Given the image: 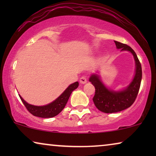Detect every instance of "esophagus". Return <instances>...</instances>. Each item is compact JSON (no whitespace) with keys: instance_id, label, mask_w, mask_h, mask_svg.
Wrapping results in <instances>:
<instances>
[{"instance_id":"esophagus-1","label":"esophagus","mask_w":156,"mask_h":156,"mask_svg":"<svg viewBox=\"0 0 156 156\" xmlns=\"http://www.w3.org/2000/svg\"><path fill=\"white\" fill-rule=\"evenodd\" d=\"M80 84H86V83L87 82V78L85 77V76H82V77H81L80 80Z\"/></svg>"}]
</instances>
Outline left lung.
<instances>
[{
  "label": "left lung",
  "mask_w": 156,
  "mask_h": 156,
  "mask_svg": "<svg viewBox=\"0 0 156 156\" xmlns=\"http://www.w3.org/2000/svg\"><path fill=\"white\" fill-rule=\"evenodd\" d=\"M114 42L117 49H121V51H129L133 55L136 69L131 82L128 86L119 90L106 87L98 71L90 76L89 82L95 87L94 103L98 109L106 114L119 112L130 107L137 97L142 79L141 65L133 49L126 44L117 41Z\"/></svg>",
  "instance_id": "1"
}]
</instances>
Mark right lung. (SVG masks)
I'll return each mask as SVG.
<instances>
[{"label": "right lung", "mask_w": 156, "mask_h": 156, "mask_svg": "<svg viewBox=\"0 0 156 156\" xmlns=\"http://www.w3.org/2000/svg\"><path fill=\"white\" fill-rule=\"evenodd\" d=\"M79 86V82H76L68 86L67 89L57 98L56 99L44 106H35L28 104L25 101L23 97L19 94L21 101L24 104L28 112L33 116L41 117V118H52L59 114L67 104L68 99L72 91L76 89Z\"/></svg>", "instance_id": "right-lung-1"}]
</instances>
